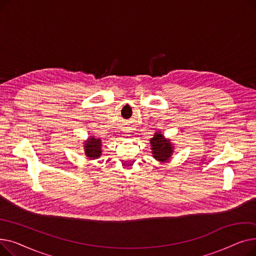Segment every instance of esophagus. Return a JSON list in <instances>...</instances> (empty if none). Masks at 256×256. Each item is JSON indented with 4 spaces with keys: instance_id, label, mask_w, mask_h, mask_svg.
I'll list each match as a JSON object with an SVG mask.
<instances>
[{
    "instance_id": "obj_1",
    "label": "esophagus",
    "mask_w": 256,
    "mask_h": 256,
    "mask_svg": "<svg viewBox=\"0 0 256 256\" xmlns=\"http://www.w3.org/2000/svg\"><path fill=\"white\" fill-rule=\"evenodd\" d=\"M126 136H128V134H126Z\"/></svg>"
}]
</instances>
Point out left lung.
<instances>
[{
    "instance_id": "1",
    "label": "left lung",
    "mask_w": 256,
    "mask_h": 256,
    "mask_svg": "<svg viewBox=\"0 0 256 256\" xmlns=\"http://www.w3.org/2000/svg\"><path fill=\"white\" fill-rule=\"evenodd\" d=\"M150 144L152 147V150L154 158L160 160V162H165L173 152V147L171 146L169 140H166L160 132H156L154 137L150 140Z\"/></svg>"
}]
</instances>
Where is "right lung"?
<instances>
[{"label": "right lung", "mask_w": 256, "mask_h": 256, "mask_svg": "<svg viewBox=\"0 0 256 256\" xmlns=\"http://www.w3.org/2000/svg\"><path fill=\"white\" fill-rule=\"evenodd\" d=\"M100 146L102 142L100 139H96L94 137L89 138L84 146L87 156H89L90 158H98V156H100Z\"/></svg>", "instance_id": "obj_1"}]
</instances>
